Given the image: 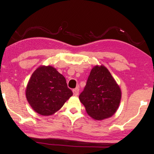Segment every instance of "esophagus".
<instances>
[{"instance_id":"1","label":"esophagus","mask_w":154,"mask_h":154,"mask_svg":"<svg viewBox=\"0 0 154 154\" xmlns=\"http://www.w3.org/2000/svg\"><path fill=\"white\" fill-rule=\"evenodd\" d=\"M73 93L74 96H78V94H79V88H75V89H73Z\"/></svg>"}]
</instances>
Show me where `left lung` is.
I'll return each mask as SVG.
<instances>
[{"label":"left lung","mask_w":154,"mask_h":154,"mask_svg":"<svg viewBox=\"0 0 154 154\" xmlns=\"http://www.w3.org/2000/svg\"><path fill=\"white\" fill-rule=\"evenodd\" d=\"M79 100L90 117L101 121L116 112L121 100V90L106 67L97 65L90 71Z\"/></svg>","instance_id":"obj_1"}]
</instances>
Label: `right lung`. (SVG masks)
<instances>
[{"label": "right lung", "mask_w": 154, "mask_h": 154, "mask_svg": "<svg viewBox=\"0 0 154 154\" xmlns=\"http://www.w3.org/2000/svg\"><path fill=\"white\" fill-rule=\"evenodd\" d=\"M72 95L64 75L51 66H41L35 69L26 88L29 104L41 116L54 114Z\"/></svg>", "instance_id": "1"}]
</instances>
